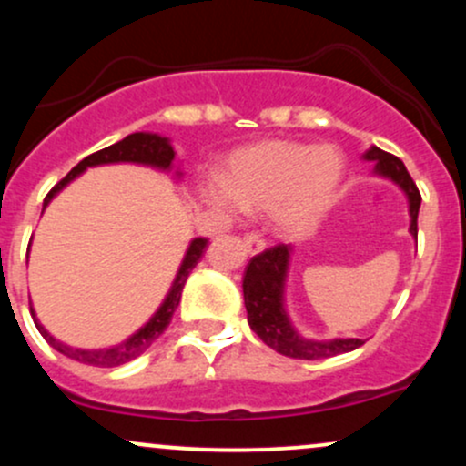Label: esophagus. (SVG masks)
I'll use <instances>...</instances> for the list:
<instances>
[{"mask_svg":"<svg viewBox=\"0 0 466 466\" xmlns=\"http://www.w3.org/2000/svg\"><path fill=\"white\" fill-rule=\"evenodd\" d=\"M243 243H245V249H248L249 254H258V251L265 249V238L260 237L258 232H248V234H245Z\"/></svg>","mask_w":466,"mask_h":466,"instance_id":"obj_1","label":"esophagus"}]
</instances>
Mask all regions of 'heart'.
Here are the masks:
<instances>
[{
	"mask_svg": "<svg viewBox=\"0 0 466 466\" xmlns=\"http://www.w3.org/2000/svg\"><path fill=\"white\" fill-rule=\"evenodd\" d=\"M344 175L335 148L300 142H267L229 159L226 188L210 186L208 201L221 212L237 203L249 212L276 215L285 229H302L324 212Z\"/></svg>",
	"mask_w": 466,
	"mask_h": 466,
	"instance_id": "heart-1",
	"label": "heart"
}]
</instances>
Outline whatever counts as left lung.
Masks as SVG:
<instances>
[{
    "instance_id": "obj_1",
    "label": "left lung",
    "mask_w": 466,
    "mask_h": 466,
    "mask_svg": "<svg viewBox=\"0 0 466 466\" xmlns=\"http://www.w3.org/2000/svg\"><path fill=\"white\" fill-rule=\"evenodd\" d=\"M366 159L374 162V170L383 177L397 181L405 190L410 199V232L419 234V208L420 192L416 188L414 179L410 177L408 168L394 157L392 153L381 151V148L370 147L363 155ZM289 254L291 245L278 243L274 248L260 251L249 260L248 269L243 276V296L245 309H248V322L256 335L265 341L269 349L293 360H329V357L341 355L360 349L361 339H333V341H313L304 339L293 330L289 322L285 309H282V287H285Z\"/></svg>"
}]
</instances>
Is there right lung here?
<instances>
[{
  "mask_svg": "<svg viewBox=\"0 0 466 466\" xmlns=\"http://www.w3.org/2000/svg\"><path fill=\"white\" fill-rule=\"evenodd\" d=\"M173 159H175V151H173V147H170L166 137L155 136V133H131V136H127L125 140L111 144V147L103 148V151H96L92 155H87L83 162H78L76 166H74V168L69 170L66 177H63L55 186V188L47 192L44 208L52 201V197H55L56 192L63 188V186H67L69 181L76 177V175L83 173L87 166L116 164V162H136V164H148V166H155V168H164L166 170V168H170V166H173ZM206 248H208V238L199 237V238L192 240L188 251H186L184 263H181V267H179V274H177V278H175L173 287H170V293L166 296V300H164L162 307H159V311L153 315L151 322L144 326V329L137 330L136 335L129 337L125 344L114 346V349H106V350H78V349H69V346L61 344V341H56L55 337L47 333L44 326L36 322V318H35L36 329H39V333L44 335V339L52 346V349L61 352V355L69 357V360H76L80 363H89V366H100V368H114V366H122V363L136 360V357L142 355L144 350L151 349V346L155 344V339H157V337L166 330V326L170 324L175 309L179 307L181 291H184L186 280H188L190 271L195 269V265L201 260V256H203V251H206ZM30 313L35 315L32 307H30Z\"/></svg>",
  "mask_w": 466,
  "mask_h": 466,
  "instance_id": "right-lung-1",
  "label": "right lung"
}]
</instances>
